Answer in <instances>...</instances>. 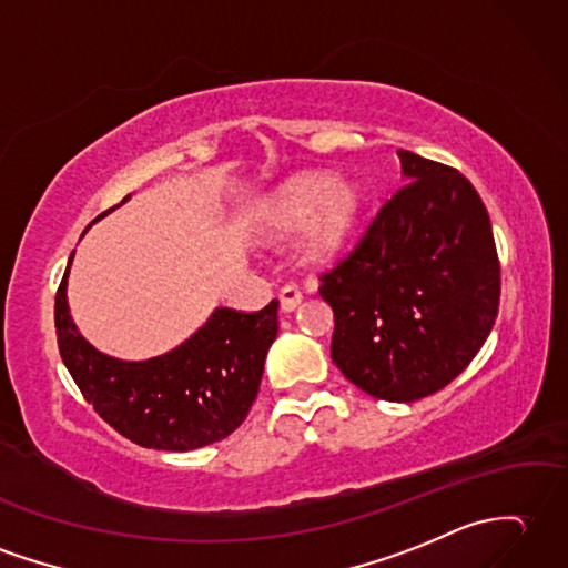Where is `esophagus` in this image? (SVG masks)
Wrapping results in <instances>:
<instances>
[{
  "label": "esophagus",
  "mask_w": 568,
  "mask_h": 568,
  "mask_svg": "<svg viewBox=\"0 0 568 568\" xmlns=\"http://www.w3.org/2000/svg\"><path fill=\"white\" fill-rule=\"evenodd\" d=\"M278 300H281V310L283 312H295L300 307V302H302V293H300L295 285H285L281 290Z\"/></svg>",
  "instance_id": "34e87169"
}]
</instances>
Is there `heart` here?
Returning <instances> with one entry per match:
<instances>
[{
  "mask_svg": "<svg viewBox=\"0 0 568 568\" xmlns=\"http://www.w3.org/2000/svg\"><path fill=\"white\" fill-rule=\"evenodd\" d=\"M363 195L353 183L334 181L326 174H305L275 193L263 207V230L287 236L300 230V254L314 266L344 256L358 232Z\"/></svg>",
  "mask_w": 568,
  "mask_h": 568,
  "instance_id": "obj_1",
  "label": "heart"
}]
</instances>
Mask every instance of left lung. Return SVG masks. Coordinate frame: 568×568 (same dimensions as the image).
I'll use <instances>...</instances> for the list:
<instances>
[{
  "instance_id": "obj_1",
  "label": "left lung",
  "mask_w": 568,
  "mask_h": 568,
  "mask_svg": "<svg viewBox=\"0 0 568 568\" xmlns=\"http://www.w3.org/2000/svg\"><path fill=\"white\" fill-rule=\"evenodd\" d=\"M408 183L363 240L320 275L332 361L355 387L416 402L465 371L491 334L500 266L491 220L457 169L399 150Z\"/></svg>"
}]
</instances>
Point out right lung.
<instances>
[{"label": "right lung", "mask_w": 568, "mask_h": 568, "mask_svg": "<svg viewBox=\"0 0 568 568\" xmlns=\"http://www.w3.org/2000/svg\"><path fill=\"white\" fill-rule=\"evenodd\" d=\"M72 256L55 295L58 346L79 392L105 424L142 447L171 453L217 443L240 428L278 334V300L252 314L217 307L179 348L140 363L118 361L99 353L72 322Z\"/></svg>", "instance_id": "add662e5"}]
</instances>
